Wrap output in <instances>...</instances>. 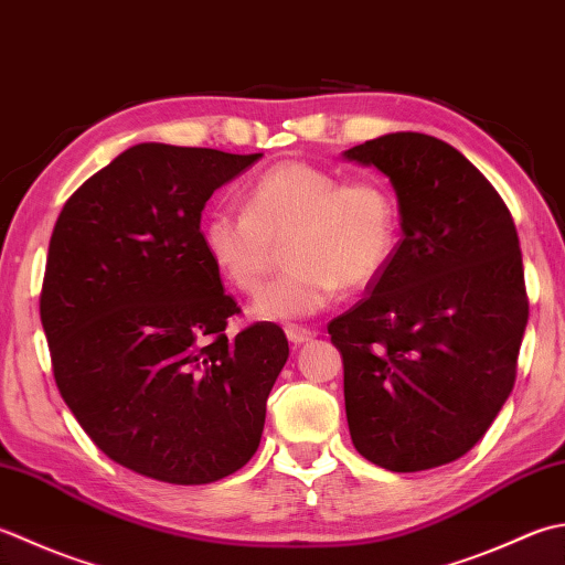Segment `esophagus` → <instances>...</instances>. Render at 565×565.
Wrapping results in <instances>:
<instances>
[{
	"label": "esophagus",
	"mask_w": 565,
	"mask_h": 565,
	"mask_svg": "<svg viewBox=\"0 0 565 565\" xmlns=\"http://www.w3.org/2000/svg\"><path fill=\"white\" fill-rule=\"evenodd\" d=\"M313 330L311 328H303V326H286V338H289V342H294V345H303V342L313 340Z\"/></svg>",
	"instance_id": "34e87169"
}]
</instances>
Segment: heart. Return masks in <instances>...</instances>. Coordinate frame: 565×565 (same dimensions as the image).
<instances>
[{"instance_id": "b5f03b06", "label": "heart", "mask_w": 565, "mask_h": 565, "mask_svg": "<svg viewBox=\"0 0 565 565\" xmlns=\"http://www.w3.org/2000/svg\"><path fill=\"white\" fill-rule=\"evenodd\" d=\"M286 237L291 267L259 294V318L313 316L335 301L342 286L364 289L377 281L399 242V213L382 181H342L323 166L289 159L254 179L245 213L215 210L201 227L207 259L245 294L267 279L276 242Z\"/></svg>"}]
</instances>
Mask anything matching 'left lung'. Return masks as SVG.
Returning a JSON list of instances; mask_svg holds the SVG:
<instances>
[{
  "label": "left lung",
  "instance_id": "8db88e82",
  "mask_svg": "<svg viewBox=\"0 0 565 565\" xmlns=\"http://www.w3.org/2000/svg\"><path fill=\"white\" fill-rule=\"evenodd\" d=\"M390 179L402 242L367 298L330 320L360 456L430 470L488 434L516 377L529 301L514 220L458 149L396 131L342 151Z\"/></svg>",
  "mask_w": 565,
  "mask_h": 565
}]
</instances>
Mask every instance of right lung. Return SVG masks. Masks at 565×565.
Masks as SVG:
<instances>
[{
  "mask_svg": "<svg viewBox=\"0 0 565 565\" xmlns=\"http://www.w3.org/2000/svg\"><path fill=\"white\" fill-rule=\"evenodd\" d=\"M259 159L137 143L55 220L41 291L55 384L93 444L143 478L207 484L259 448L289 340L274 323L225 335L239 308L201 239L210 195Z\"/></svg>",
  "mask_w": 565,
  "mask_h": 565,
  "instance_id": "1",
  "label": "right lung"
}]
</instances>
